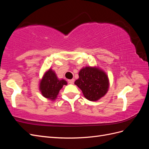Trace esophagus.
Listing matches in <instances>:
<instances>
[{
  "instance_id": "esophagus-1",
  "label": "esophagus",
  "mask_w": 149,
  "mask_h": 149,
  "mask_svg": "<svg viewBox=\"0 0 149 149\" xmlns=\"http://www.w3.org/2000/svg\"><path fill=\"white\" fill-rule=\"evenodd\" d=\"M74 81V79L68 80V83H70V84H73Z\"/></svg>"
}]
</instances>
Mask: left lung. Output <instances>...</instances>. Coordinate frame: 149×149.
Segmentation results:
<instances>
[{
    "label": "left lung",
    "instance_id": "obj_1",
    "mask_svg": "<svg viewBox=\"0 0 149 149\" xmlns=\"http://www.w3.org/2000/svg\"><path fill=\"white\" fill-rule=\"evenodd\" d=\"M74 84L81 90L87 100L96 101L106 94L109 79L102 70L96 67H85L79 72V79Z\"/></svg>",
    "mask_w": 149,
    "mask_h": 149
}]
</instances>
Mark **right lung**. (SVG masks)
Wrapping results in <instances>:
<instances>
[{"label": "right lung", "instance_id": "add662e5", "mask_svg": "<svg viewBox=\"0 0 149 149\" xmlns=\"http://www.w3.org/2000/svg\"><path fill=\"white\" fill-rule=\"evenodd\" d=\"M66 84L65 80L58 79L55 72L49 69L45 73L40 81V90L43 96L53 101L56 98L63 86Z\"/></svg>", "mask_w": 149, "mask_h": 149}]
</instances>
